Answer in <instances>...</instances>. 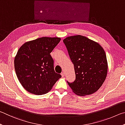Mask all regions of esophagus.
<instances>
[{
    "label": "esophagus",
    "instance_id": "esophagus-1",
    "mask_svg": "<svg viewBox=\"0 0 125 125\" xmlns=\"http://www.w3.org/2000/svg\"><path fill=\"white\" fill-rule=\"evenodd\" d=\"M61 76H62V77H64V76H65V73L62 72V73H61Z\"/></svg>",
    "mask_w": 125,
    "mask_h": 125
}]
</instances>
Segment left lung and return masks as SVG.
Masks as SVG:
<instances>
[{
  "label": "left lung",
  "instance_id": "8db88e82",
  "mask_svg": "<svg viewBox=\"0 0 125 125\" xmlns=\"http://www.w3.org/2000/svg\"><path fill=\"white\" fill-rule=\"evenodd\" d=\"M63 42L74 65L76 79L68 83L78 95L97 92L105 80L108 71L105 52L98 43L84 36L68 37Z\"/></svg>",
  "mask_w": 125,
  "mask_h": 125
}]
</instances>
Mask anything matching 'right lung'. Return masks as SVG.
<instances>
[{
  "label": "right lung",
  "instance_id": "1",
  "mask_svg": "<svg viewBox=\"0 0 125 125\" xmlns=\"http://www.w3.org/2000/svg\"><path fill=\"white\" fill-rule=\"evenodd\" d=\"M60 40L58 37H42L20 48L14 60L15 70L19 82L28 92L47 93L61 77L55 72L50 54Z\"/></svg>",
  "mask_w": 125,
  "mask_h": 125
}]
</instances>
